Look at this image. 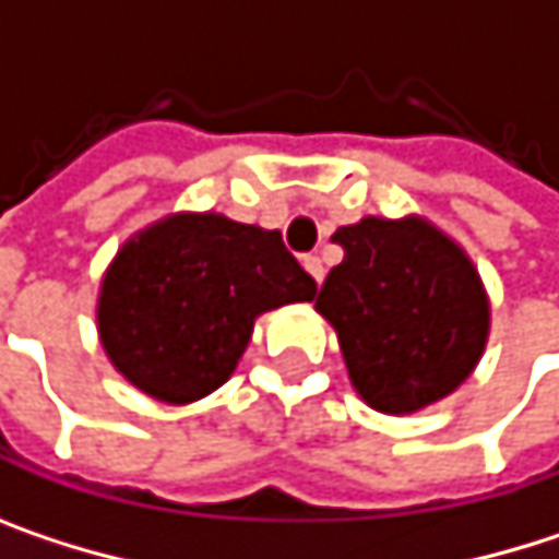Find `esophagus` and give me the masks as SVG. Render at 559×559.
Wrapping results in <instances>:
<instances>
[{
  "instance_id": "34e87169",
  "label": "esophagus",
  "mask_w": 559,
  "mask_h": 559,
  "mask_svg": "<svg viewBox=\"0 0 559 559\" xmlns=\"http://www.w3.org/2000/svg\"><path fill=\"white\" fill-rule=\"evenodd\" d=\"M304 269L310 272V278L317 281V284H323V275H326V269H323L320 255H304Z\"/></svg>"
}]
</instances>
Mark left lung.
I'll use <instances>...</instances> for the list:
<instances>
[{
  "label": "left lung",
  "mask_w": 559,
  "mask_h": 559,
  "mask_svg": "<svg viewBox=\"0 0 559 559\" xmlns=\"http://www.w3.org/2000/svg\"><path fill=\"white\" fill-rule=\"evenodd\" d=\"M333 239L343 262L317 294L356 394L379 414H414L479 366L492 304L466 249L430 219L362 216Z\"/></svg>",
  "instance_id": "left-lung-1"
}]
</instances>
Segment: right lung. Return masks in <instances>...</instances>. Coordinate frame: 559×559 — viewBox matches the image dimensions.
Listing matches in <instances>:
<instances>
[{"label":"right lung","instance_id":"right-lung-1","mask_svg":"<svg viewBox=\"0 0 559 559\" xmlns=\"http://www.w3.org/2000/svg\"><path fill=\"white\" fill-rule=\"evenodd\" d=\"M313 294L278 229L180 210L122 242L99 281L96 333L129 385L193 404L236 372L262 313Z\"/></svg>","mask_w":559,"mask_h":559}]
</instances>
